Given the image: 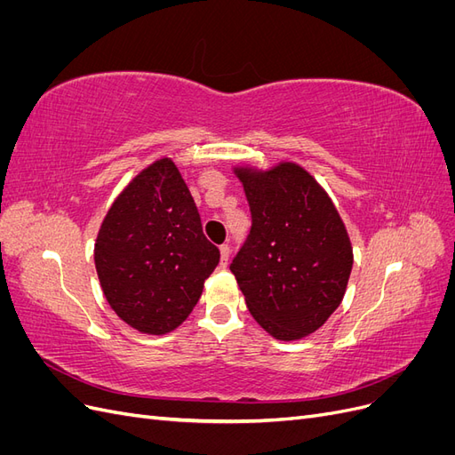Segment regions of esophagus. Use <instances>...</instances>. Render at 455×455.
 <instances>
[{
	"instance_id": "34e87169",
	"label": "esophagus",
	"mask_w": 455,
	"mask_h": 455,
	"mask_svg": "<svg viewBox=\"0 0 455 455\" xmlns=\"http://www.w3.org/2000/svg\"><path fill=\"white\" fill-rule=\"evenodd\" d=\"M229 254H231V251H229V244H222V246H220V264H222V267H226V266H228Z\"/></svg>"
}]
</instances>
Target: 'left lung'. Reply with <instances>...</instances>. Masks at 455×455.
I'll list each match as a JSON object with an SVG mask.
<instances>
[{
    "instance_id": "8db88e82",
    "label": "left lung",
    "mask_w": 455,
    "mask_h": 455,
    "mask_svg": "<svg viewBox=\"0 0 455 455\" xmlns=\"http://www.w3.org/2000/svg\"><path fill=\"white\" fill-rule=\"evenodd\" d=\"M252 212L249 241L231 264L246 307L269 336L296 341L341 304L353 269L346 224L301 164L233 167Z\"/></svg>"
}]
</instances>
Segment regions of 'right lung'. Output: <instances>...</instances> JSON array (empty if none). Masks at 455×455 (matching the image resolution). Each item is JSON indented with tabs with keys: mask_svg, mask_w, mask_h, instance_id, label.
<instances>
[{
	"mask_svg": "<svg viewBox=\"0 0 455 455\" xmlns=\"http://www.w3.org/2000/svg\"><path fill=\"white\" fill-rule=\"evenodd\" d=\"M220 251L204 237L189 188L171 157L136 174L109 206L94 241L102 292L123 323L163 336L203 294Z\"/></svg>",
	"mask_w": 455,
	"mask_h": 455,
	"instance_id": "1",
	"label": "right lung"
}]
</instances>
